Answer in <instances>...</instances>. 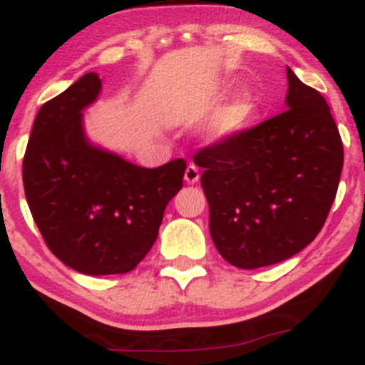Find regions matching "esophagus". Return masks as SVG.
Masks as SVG:
<instances>
[{"instance_id": "esophagus-1", "label": "esophagus", "mask_w": 365, "mask_h": 365, "mask_svg": "<svg viewBox=\"0 0 365 365\" xmlns=\"http://www.w3.org/2000/svg\"><path fill=\"white\" fill-rule=\"evenodd\" d=\"M185 182L188 183V185H195L197 182H199L200 178V173H199V168H197L195 165H188L187 170H185Z\"/></svg>"}]
</instances>
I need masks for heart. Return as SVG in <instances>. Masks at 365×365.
Returning <instances> with one entry per match:
<instances>
[{
    "instance_id": "1",
    "label": "heart",
    "mask_w": 365,
    "mask_h": 365,
    "mask_svg": "<svg viewBox=\"0 0 365 365\" xmlns=\"http://www.w3.org/2000/svg\"><path fill=\"white\" fill-rule=\"evenodd\" d=\"M255 103L250 91H242L230 103H226L209 125V132L215 137H230L240 132L252 118Z\"/></svg>"
}]
</instances>
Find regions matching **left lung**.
I'll list each match as a JSON object with an SVG mask.
<instances>
[{
	"label": "left lung",
	"mask_w": 365,
	"mask_h": 365,
	"mask_svg": "<svg viewBox=\"0 0 365 365\" xmlns=\"http://www.w3.org/2000/svg\"><path fill=\"white\" fill-rule=\"evenodd\" d=\"M282 115L195 154L209 233L225 261L271 266L305 249L336 195L343 144L328 103L287 66Z\"/></svg>",
	"instance_id": "left-lung-1"
}]
</instances>
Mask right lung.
<instances>
[{
    "label": "right lung",
    "mask_w": 365,
    "mask_h": 365,
    "mask_svg": "<svg viewBox=\"0 0 365 365\" xmlns=\"http://www.w3.org/2000/svg\"><path fill=\"white\" fill-rule=\"evenodd\" d=\"M98 73L43 104L24 158V187L41 235L65 266L82 274L128 273L156 242L185 161L142 168L94 144L83 111L98 101Z\"/></svg>",
    "instance_id": "1"
}]
</instances>
